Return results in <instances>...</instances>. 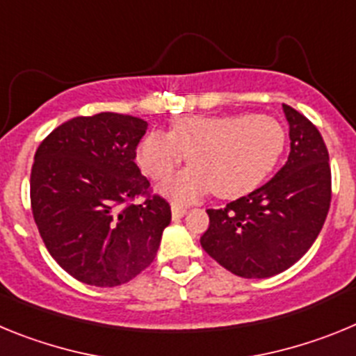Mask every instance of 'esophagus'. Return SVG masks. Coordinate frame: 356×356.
Returning a JSON list of instances; mask_svg holds the SVG:
<instances>
[{
    "mask_svg": "<svg viewBox=\"0 0 356 356\" xmlns=\"http://www.w3.org/2000/svg\"><path fill=\"white\" fill-rule=\"evenodd\" d=\"M185 212H187V207H184V205H171V213H172V217H175V219H180V217H184L185 216Z\"/></svg>",
    "mask_w": 356,
    "mask_h": 356,
    "instance_id": "esophagus-1",
    "label": "esophagus"
}]
</instances>
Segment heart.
I'll return each mask as SVG.
<instances>
[{"mask_svg": "<svg viewBox=\"0 0 356 356\" xmlns=\"http://www.w3.org/2000/svg\"><path fill=\"white\" fill-rule=\"evenodd\" d=\"M282 122L264 114L180 115L171 130L149 131L137 147V163L162 181L187 159L191 168L162 187V194L187 203L212 188L221 200L244 196L262 185L284 155Z\"/></svg>", "mask_w": 356, "mask_h": 356, "instance_id": "heart-1", "label": "heart"}]
</instances>
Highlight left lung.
Returning a JSON list of instances; mask_svg holds the SVG:
<instances>
[{
	"instance_id": "left-lung-1",
	"label": "left lung",
	"mask_w": 356,
	"mask_h": 356,
	"mask_svg": "<svg viewBox=\"0 0 356 356\" xmlns=\"http://www.w3.org/2000/svg\"><path fill=\"white\" fill-rule=\"evenodd\" d=\"M291 153L285 165L260 188L225 209H209L201 248L242 278L284 273L310 250L332 201L330 156L319 130L284 105Z\"/></svg>"
}]
</instances>
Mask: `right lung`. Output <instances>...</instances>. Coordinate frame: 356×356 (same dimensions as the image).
Segmentation results:
<instances>
[{
    "label": "right lung",
    "instance_id": "1",
    "mask_svg": "<svg viewBox=\"0 0 356 356\" xmlns=\"http://www.w3.org/2000/svg\"><path fill=\"white\" fill-rule=\"evenodd\" d=\"M147 122L102 112L60 124L40 143L30 176L31 212L44 244L72 278L127 284L156 257L171 207L149 196L135 163ZM144 195L143 204H131Z\"/></svg>",
    "mask_w": 356,
    "mask_h": 356
}]
</instances>
